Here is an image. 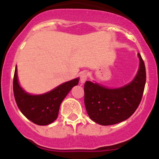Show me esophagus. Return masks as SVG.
Segmentation results:
<instances>
[{
  "mask_svg": "<svg viewBox=\"0 0 159 159\" xmlns=\"http://www.w3.org/2000/svg\"><path fill=\"white\" fill-rule=\"evenodd\" d=\"M88 80V74L86 72H82L80 74V83L81 84H84Z\"/></svg>",
  "mask_w": 159,
  "mask_h": 159,
  "instance_id": "esophagus-1",
  "label": "esophagus"
}]
</instances>
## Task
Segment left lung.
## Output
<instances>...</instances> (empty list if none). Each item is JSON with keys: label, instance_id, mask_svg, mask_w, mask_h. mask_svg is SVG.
I'll use <instances>...</instances> for the list:
<instances>
[{"label": "left lung", "instance_id": "obj_1", "mask_svg": "<svg viewBox=\"0 0 159 159\" xmlns=\"http://www.w3.org/2000/svg\"><path fill=\"white\" fill-rule=\"evenodd\" d=\"M139 66L133 80L120 88H110L96 82L84 84V104L90 119L102 126L127 120L141 102L146 84V68L138 53Z\"/></svg>", "mask_w": 159, "mask_h": 159}]
</instances>
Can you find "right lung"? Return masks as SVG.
Here are the masks:
<instances>
[{
	"instance_id": "obj_1",
	"label": "right lung",
	"mask_w": 159,
	"mask_h": 159,
	"mask_svg": "<svg viewBox=\"0 0 159 159\" xmlns=\"http://www.w3.org/2000/svg\"><path fill=\"white\" fill-rule=\"evenodd\" d=\"M79 80L75 78L63 83L46 93L32 95L25 92L20 85L16 66L13 79L15 100L20 111L30 121L40 126L48 125L57 119L61 102L71 88L78 85Z\"/></svg>"
}]
</instances>
